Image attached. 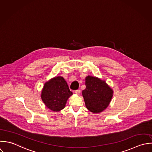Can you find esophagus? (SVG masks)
Masks as SVG:
<instances>
[{"mask_svg":"<svg viewBox=\"0 0 152 152\" xmlns=\"http://www.w3.org/2000/svg\"><path fill=\"white\" fill-rule=\"evenodd\" d=\"M75 93L76 94H77V95H79V94H80V90H76V91H75Z\"/></svg>","mask_w":152,"mask_h":152,"instance_id":"34e87169","label":"esophagus"}]
</instances>
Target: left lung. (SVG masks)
I'll return each mask as SVG.
<instances>
[{
    "label": "left lung",
    "instance_id": "1",
    "mask_svg": "<svg viewBox=\"0 0 152 152\" xmlns=\"http://www.w3.org/2000/svg\"><path fill=\"white\" fill-rule=\"evenodd\" d=\"M86 88L82 91L87 108L93 113H99L109 105L113 96V89L102 80L96 77H86Z\"/></svg>",
    "mask_w": 152,
    "mask_h": 152
}]
</instances>
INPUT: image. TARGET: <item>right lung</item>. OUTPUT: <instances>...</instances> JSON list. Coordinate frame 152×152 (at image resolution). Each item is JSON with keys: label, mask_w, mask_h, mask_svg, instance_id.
Segmentation results:
<instances>
[{"label": "right lung", "mask_w": 152, "mask_h": 152, "mask_svg": "<svg viewBox=\"0 0 152 152\" xmlns=\"http://www.w3.org/2000/svg\"><path fill=\"white\" fill-rule=\"evenodd\" d=\"M72 94L65 79L58 76L44 84L41 97L47 108L54 112H58L65 108L66 101Z\"/></svg>", "instance_id": "1"}]
</instances>
